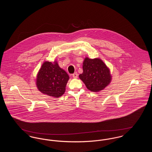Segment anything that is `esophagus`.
Wrapping results in <instances>:
<instances>
[{"instance_id":"1","label":"esophagus","mask_w":152,"mask_h":152,"mask_svg":"<svg viewBox=\"0 0 152 152\" xmlns=\"http://www.w3.org/2000/svg\"><path fill=\"white\" fill-rule=\"evenodd\" d=\"M72 76L74 79H77V77H78V74H77V73H74L72 75Z\"/></svg>"}]
</instances>
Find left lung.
Instances as JSON below:
<instances>
[{
    "label": "left lung",
    "mask_w": 152,
    "mask_h": 152,
    "mask_svg": "<svg viewBox=\"0 0 152 152\" xmlns=\"http://www.w3.org/2000/svg\"><path fill=\"white\" fill-rule=\"evenodd\" d=\"M83 69L80 79L91 91L99 92L104 89L111 81L108 68L100 58H85Z\"/></svg>",
    "instance_id": "1"
}]
</instances>
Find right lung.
<instances>
[{
  "instance_id": "obj_1",
  "label": "right lung",
  "mask_w": 152,
  "mask_h": 152,
  "mask_svg": "<svg viewBox=\"0 0 152 152\" xmlns=\"http://www.w3.org/2000/svg\"><path fill=\"white\" fill-rule=\"evenodd\" d=\"M69 79L68 75L60 68L57 61H45L37 73L36 86L42 93L57 98L64 94Z\"/></svg>"
}]
</instances>
